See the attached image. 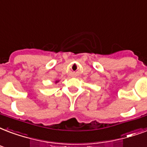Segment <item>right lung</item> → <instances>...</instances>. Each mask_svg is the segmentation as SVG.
<instances>
[{"mask_svg": "<svg viewBox=\"0 0 147 147\" xmlns=\"http://www.w3.org/2000/svg\"><path fill=\"white\" fill-rule=\"evenodd\" d=\"M59 82V80H56L55 82V83H58V82Z\"/></svg>", "mask_w": 147, "mask_h": 147, "instance_id": "obj_1", "label": "right lung"}]
</instances>
